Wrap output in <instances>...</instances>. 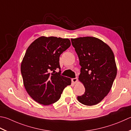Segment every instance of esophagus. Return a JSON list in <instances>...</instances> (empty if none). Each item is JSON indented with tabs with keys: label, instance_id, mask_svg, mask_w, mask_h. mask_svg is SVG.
Returning <instances> with one entry per match:
<instances>
[{
	"label": "esophagus",
	"instance_id": "1",
	"mask_svg": "<svg viewBox=\"0 0 131 131\" xmlns=\"http://www.w3.org/2000/svg\"><path fill=\"white\" fill-rule=\"evenodd\" d=\"M71 81H72V82L74 84H76L77 83V82H78V79H77V78H73V79H71Z\"/></svg>",
	"mask_w": 131,
	"mask_h": 131
}]
</instances>
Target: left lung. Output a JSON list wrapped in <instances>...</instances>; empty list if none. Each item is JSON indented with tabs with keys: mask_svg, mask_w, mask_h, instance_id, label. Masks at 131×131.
I'll return each mask as SVG.
<instances>
[{
	"mask_svg": "<svg viewBox=\"0 0 131 131\" xmlns=\"http://www.w3.org/2000/svg\"><path fill=\"white\" fill-rule=\"evenodd\" d=\"M81 65L78 79L85 92L77 97L86 106L100 103L111 90L117 74L115 56L112 49L103 41L94 37L71 38Z\"/></svg>",
	"mask_w": 131,
	"mask_h": 131,
	"instance_id": "1",
	"label": "left lung"
}]
</instances>
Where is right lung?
I'll use <instances>...</instances> for the list:
<instances>
[{
  "label": "right lung",
  "instance_id": "add662e5",
  "mask_svg": "<svg viewBox=\"0 0 131 131\" xmlns=\"http://www.w3.org/2000/svg\"><path fill=\"white\" fill-rule=\"evenodd\" d=\"M71 45L68 38L41 36L28 48L21 63L23 84L37 103L47 106L60 99L71 79L60 75V56Z\"/></svg>",
  "mask_w": 131,
  "mask_h": 131
}]
</instances>
